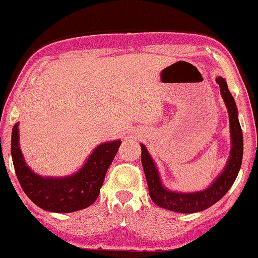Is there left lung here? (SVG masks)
Listing matches in <instances>:
<instances>
[{
  "mask_svg": "<svg viewBox=\"0 0 258 258\" xmlns=\"http://www.w3.org/2000/svg\"><path fill=\"white\" fill-rule=\"evenodd\" d=\"M216 83L220 86L221 96L226 103L228 113H229L231 150L229 159L222 173L214 180V182L208 188L200 191H194V193H180V191L167 189L162 186L157 166L148 153L147 148L143 144L140 145L141 164H143L145 176H146L150 197L152 201L161 208L184 214L201 212L220 201L236 180L243 158L242 128L237 118L236 104L229 92L227 82L222 77H217Z\"/></svg>",
  "mask_w": 258,
  "mask_h": 258,
  "instance_id": "8db88e82",
  "label": "left lung"
}]
</instances>
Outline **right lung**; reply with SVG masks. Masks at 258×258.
<instances>
[{
	"label": "right lung",
	"instance_id": "add662e5",
	"mask_svg": "<svg viewBox=\"0 0 258 258\" xmlns=\"http://www.w3.org/2000/svg\"><path fill=\"white\" fill-rule=\"evenodd\" d=\"M19 139V122H16L12 133V157L22 189L36 206L53 213L77 212L88 208L97 200L108 167L121 144L120 140L100 144L84 166L72 175L43 177L25 164Z\"/></svg>",
	"mask_w": 258,
	"mask_h": 258
}]
</instances>
